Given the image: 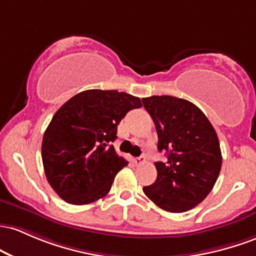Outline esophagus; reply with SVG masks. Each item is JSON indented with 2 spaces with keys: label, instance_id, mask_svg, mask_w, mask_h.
Returning <instances> with one entry per match:
<instances>
[{
  "label": "esophagus",
  "instance_id": "obj_1",
  "mask_svg": "<svg viewBox=\"0 0 256 256\" xmlns=\"http://www.w3.org/2000/svg\"><path fill=\"white\" fill-rule=\"evenodd\" d=\"M134 162H136V164H142V163L146 162V158L144 156L136 157V158H134Z\"/></svg>",
  "mask_w": 256,
  "mask_h": 256
}]
</instances>
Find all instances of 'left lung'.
I'll return each mask as SVG.
<instances>
[{
  "instance_id": "1",
  "label": "left lung",
  "mask_w": 256,
  "mask_h": 256,
  "mask_svg": "<svg viewBox=\"0 0 256 256\" xmlns=\"http://www.w3.org/2000/svg\"><path fill=\"white\" fill-rule=\"evenodd\" d=\"M156 126L160 152L166 162H156L157 179L142 188L152 202L172 213L200 204L213 190L220 174V144L206 114L191 102L170 96L142 99Z\"/></svg>"
}]
</instances>
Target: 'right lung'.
Instances as JSON below:
<instances>
[{"instance_id": "1", "label": "right lung", "mask_w": 256, "mask_h": 256, "mask_svg": "<svg viewBox=\"0 0 256 256\" xmlns=\"http://www.w3.org/2000/svg\"><path fill=\"white\" fill-rule=\"evenodd\" d=\"M139 98L124 92L90 90L56 111L42 140L46 176L60 198L88 204L106 196L114 176L128 162L114 151L117 126Z\"/></svg>"}]
</instances>
